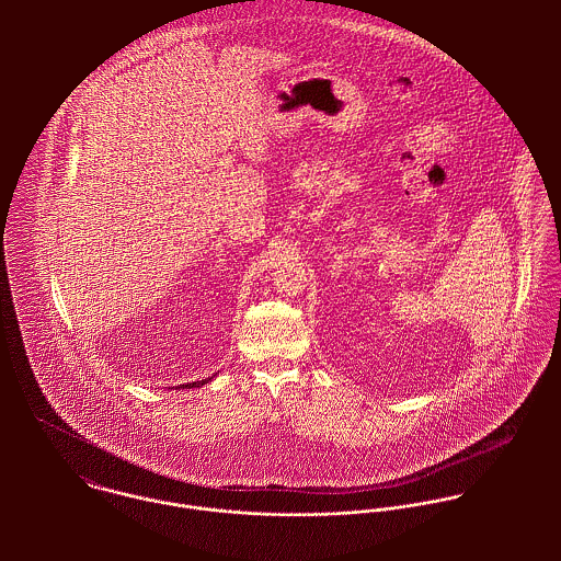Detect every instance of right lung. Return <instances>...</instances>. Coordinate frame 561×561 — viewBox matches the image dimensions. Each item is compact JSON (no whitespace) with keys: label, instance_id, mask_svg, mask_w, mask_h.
I'll return each instance as SVG.
<instances>
[{"label":"right lung","instance_id":"right-lung-1","mask_svg":"<svg viewBox=\"0 0 561 561\" xmlns=\"http://www.w3.org/2000/svg\"><path fill=\"white\" fill-rule=\"evenodd\" d=\"M211 380V378H209ZM209 380H201V382H192V385H181L179 389H194V387H203V385H207Z\"/></svg>","mask_w":561,"mask_h":561}]
</instances>
